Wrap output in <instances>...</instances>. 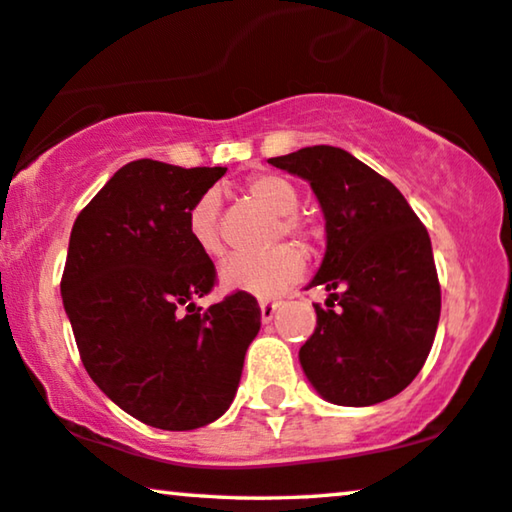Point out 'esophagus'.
Here are the masks:
<instances>
[{
	"mask_svg": "<svg viewBox=\"0 0 512 512\" xmlns=\"http://www.w3.org/2000/svg\"><path fill=\"white\" fill-rule=\"evenodd\" d=\"M279 303L277 300H261V319L268 324V321H272V317H275Z\"/></svg>",
	"mask_w": 512,
	"mask_h": 512,
	"instance_id": "esophagus-1",
	"label": "esophagus"
}]
</instances>
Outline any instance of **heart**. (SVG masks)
I'll return each instance as SVG.
<instances>
[{"mask_svg": "<svg viewBox=\"0 0 512 512\" xmlns=\"http://www.w3.org/2000/svg\"><path fill=\"white\" fill-rule=\"evenodd\" d=\"M244 198L256 207L275 216L270 226L268 242L277 244L289 237L303 249L317 244V226L303 214H298L300 193L291 179L277 172H258L244 181ZM188 237L202 254L221 258L226 254V244L219 226V198L216 193H205L195 200L188 212ZM305 270V254L293 244H279L258 256H233L223 263L221 284L228 291L251 293L258 298H272L286 286L296 282Z\"/></svg>", "mask_w": 512, "mask_h": 512, "instance_id": "b5f03b06", "label": "heart"}]
</instances>
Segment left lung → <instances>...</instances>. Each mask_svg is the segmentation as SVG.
I'll list each match as a JSON object with an SVG mask.
<instances>
[{
	"label": "left lung",
	"mask_w": 512,
	"mask_h": 512,
	"mask_svg": "<svg viewBox=\"0 0 512 512\" xmlns=\"http://www.w3.org/2000/svg\"><path fill=\"white\" fill-rule=\"evenodd\" d=\"M270 165L310 181L326 256L310 282L331 291L300 366L326 401L363 408L401 394L422 370L440 319L431 240L401 191L338 146H305Z\"/></svg>",
	"instance_id": "obj_1"
}]
</instances>
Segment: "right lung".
<instances>
[{
    "label": "right lung",
    "instance_id": "1",
    "mask_svg": "<svg viewBox=\"0 0 512 512\" xmlns=\"http://www.w3.org/2000/svg\"><path fill=\"white\" fill-rule=\"evenodd\" d=\"M228 167L132 160L76 216L62 303L93 382L139 422L200 429L233 403L261 307L216 284L212 258L188 237V212Z\"/></svg>",
    "mask_w": 512,
    "mask_h": 512
}]
</instances>
